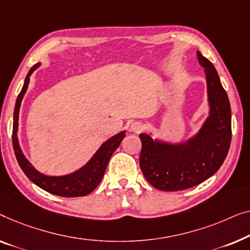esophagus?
<instances>
[{
    "instance_id": "34e87169",
    "label": "esophagus",
    "mask_w": 250,
    "mask_h": 250,
    "mask_svg": "<svg viewBox=\"0 0 250 250\" xmlns=\"http://www.w3.org/2000/svg\"><path fill=\"white\" fill-rule=\"evenodd\" d=\"M143 129H144V125L142 122H139V121H135L130 125V130H131L132 132L139 133L140 131H143Z\"/></svg>"
}]
</instances>
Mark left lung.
Masks as SVG:
<instances>
[{
  "label": "left lung",
  "instance_id": "obj_1",
  "mask_svg": "<svg viewBox=\"0 0 250 250\" xmlns=\"http://www.w3.org/2000/svg\"><path fill=\"white\" fill-rule=\"evenodd\" d=\"M207 85L208 117L198 131L184 142L172 143L140 133L139 164L153 187L178 191L194 187L215 173L228 155L231 143V107L227 91L212 62L197 51Z\"/></svg>",
  "mask_w": 250,
  "mask_h": 250
}]
</instances>
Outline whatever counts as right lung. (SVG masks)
I'll return each mask as SVG.
<instances>
[{"mask_svg": "<svg viewBox=\"0 0 250 250\" xmlns=\"http://www.w3.org/2000/svg\"><path fill=\"white\" fill-rule=\"evenodd\" d=\"M41 62L35 64L27 73L24 79L22 89L17 98L15 112H13V131H12V143L13 149L20 167L22 168L24 174L29 178L38 187L44 189L50 194L62 196V197H82L90 194L95 188L100 185L106 170V167L110 161L112 154L118 148L122 139L125 136V130L118 132L117 135L112 136L106 142L102 144L96 153L91 156V159L85 165L71 173L64 175H47L40 172L34 167V165L27 160L21 149L18 139V126H19V112L21 102L23 100L24 94L28 89V85L30 82V76L35 70L40 68Z\"/></svg>", "mask_w": 250, "mask_h": 250, "instance_id": "add662e5", "label": "right lung"}]
</instances>
